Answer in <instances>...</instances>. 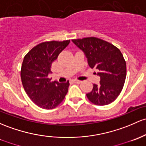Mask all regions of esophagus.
Listing matches in <instances>:
<instances>
[{
  "instance_id": "34e87169",
  "label": "esophagus",
  "mask_w": 146,
  "mask_h": 146,
  "mask_svg": "<svg viewBox=\"0 0 146 146\" xmlns=\"http://www.w3.org/2000/svg\"><path fill=\"white\" fill-rule=\"evenodd\" d=\"M73 82L74 83H76V84H80V83H81V81L78 80H73Z\"/></svg>"
}]
</instances>
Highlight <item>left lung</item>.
<instances>
[{"label": "left lung", "mask_w": 146, "mask_h": 146, "mask_svg": "<svg viewBox=\"0 0 146 146\" xmlns=\"http://www.w3.org/2000/svg\"><path fill=\"white\" fill-rule=\"evenodd\" d=\"M72 41L84 52L89 66L99 70L100 84H94L92 91L86 94L88 99L97 105L111 103L121 94L126 78V63L120 50L96 37Z\"/></svg>", "instance_id": "obj_1"}]
</instances>
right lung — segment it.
Returning a JSON list of instances; mask_svg holds the SVG:
<instances>
[{
    "label": "right lung",
    "instance_id": "right-lung-1",
    "mask_svg": "<svg viewBox=\"0 0 146 146\" xmlns=\"http://www.w3.org/2000/svg\"><path fill=\"white\" fill-rule=\"evenodd\" d=\"M70 40L46 41L35 46L25 56L21 70L22 84L27 95L38 107L45 110L55 108L63 101L69 82H51V65Z\"/></svg>",
    "mask_w": 146,
    "mask_h": 146
}]
</instances>
